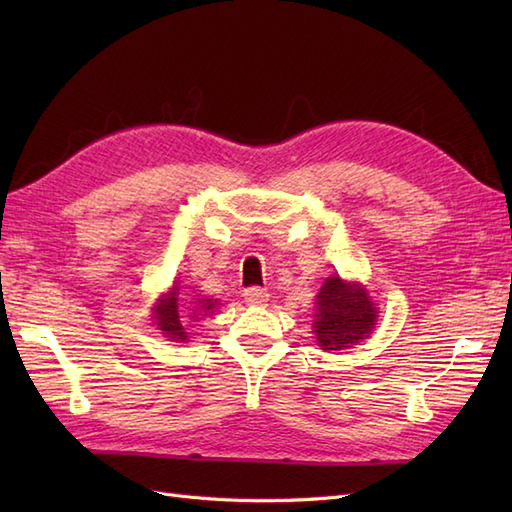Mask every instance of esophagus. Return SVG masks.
<instances>
[{
	"label": "esophagus",
	"instance_id": "1",
	"mask_svg": "<svg viewBox=\"0 0 512 512\" xmlns=\"http://www.w3.org/2000/svg\"><path fill=\"white\" fill-rule=\"evenodd\" d=\"M243 297L250 305H265L269 301V292H267V288L252 286V288L243 290Z\"/></svg>",
	"mask_w": 512,
	"mask_h": 512
}]
</instances>
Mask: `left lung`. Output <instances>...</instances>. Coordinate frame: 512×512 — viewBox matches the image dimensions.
<instances>
[{"mask_svg": "<svg viewBox=\"0 0 512 512\" xmlns=\"http://www.w3.org/2000/svg\"><path fill=\"white\" fill-rule=\"evenodd\" d=\"M316 344L327 350H348L374 331L378 307L359 282H346L337 273L327 277L316 297Z\"/></svg>", "mask_w": 512, "mask_h": 512, "instance_id": "1", "label": "left lung"}]
</instances>
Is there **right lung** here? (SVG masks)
<instances>
[{
	"instance_id": "1",
	"label": "right lung",
	"mask_w": 512,
	"mask_h": 512,
	"mask_svg": "<svg viewBox=\"0 0 512 512\" xmlns=\"http://www.w3.org/2000/svg\"><path fill=\"white\" fill-rule=\"evenodd\" d=\"M179 288L173 286L170 288L168 294H162L158 299V303L153 305V322H156V327L160 329V333L168 339H173V342H185L188 339V333H185L183 327V320L179 316V299H177V292ZM194 309L190 316L192 320H198L200 316H211L213 309L218 307V299H196L194 301Z\"/></svg>"
}]
</instances>
